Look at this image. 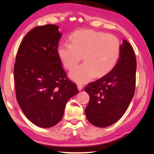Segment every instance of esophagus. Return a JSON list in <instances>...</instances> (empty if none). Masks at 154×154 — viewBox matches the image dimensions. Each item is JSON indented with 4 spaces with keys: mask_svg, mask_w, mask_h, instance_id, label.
I'll use <instances>...</instances> for the list:
<instances>
[{
    "mask_svg": "<svg viewBox=\"0 0 154 154\" xmlns=\"http://www.w3.org/2000/svg\"><path fill=\"white\" fill-rule=\"evenodd\" d=\"M77 88H78V90L81 91L83 89V85L82 84H77Z\"/></svg>",
    "mask_w": 154,
    "mask_h": 154,
    "instance_id": "34e87169",
    "label": "esophagus"
}]
</instances>
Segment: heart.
<instances>
[{
    "label": "heart",
    "instance_id": "obj_1",
    "mask_svg": "<svg viewBox=\"0 0 154 154\" xmlns=\"http://www.w3.org/2000/svg\"><path fill=\"white\" fill-rule=\"evenodd\" d=\"M70 42L61 43L58 54L63 66L71 70L83 56L84 63L70 72L75 82L87 83L106 75L116 66L120 53V43L116 36L94 30H79L72 34Z\"/></svg>",
    "mask_w": 154,
    "mask_h": 154
}]
</instances>
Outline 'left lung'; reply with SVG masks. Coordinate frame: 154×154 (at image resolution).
<instances>
[{
	"label": "left lung",
	"instance_id": "8db88e82",
	"mask_svg": "<svg viewBox=\"0 0 154 154\" xmlns=\"http://www.w3.org/2000/svg\"><path fill=\"white\" fill-rule=\"evenodd\" d=\"M136 71L133 48L124 40L118 63L113 69L85 88L90 96L85 113L91 124L105 128L123 116L134 94Z\"/></svg>",
	"mask_w": 154,
	"mask_h": 154
}]
</instances>
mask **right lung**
<instances>
[{"label": "right lung", "mask_w": 154, "mask_h": 154, "mask_svg": "<svg viewBox=\"0 0 154 154\" xmlns=\"http://www.w3.org/2000/svg\"><path fill=\"white\" fill-rule=\"evenodd\" d=\"M58 29L48 24L31 30L20 44L14 65L17 103L26 117L41 128L58 124L68 100L78 93L58 56Z\"/></svg>", "instance_id": "obj_1"}]
</instances>
